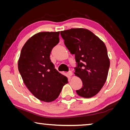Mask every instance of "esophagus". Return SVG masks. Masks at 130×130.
Segmentation results:
<instances>
[{
    "mask_svg": "<svg viewBox=\"0 0 130 130\" xmlns=\"http://www.w3.org/2000/svg\"><path fill=\"white\" fill-rule=\"evenodd\" d=\"M68 75H69V76H72V75H73V72H72V71H69V72H68Z\"/></svg>",
    "mask_w": 130,
    "mask_h": 130,
    "instance_id": "obj_1",
    "label": "esophagus"
}]
</instances>
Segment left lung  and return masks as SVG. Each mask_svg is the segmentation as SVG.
<instances>
[{"instance_id": "left-lung-1", "label": "left lung", "mask_w": 130, "mask_h": 130, "mask_svg": "<svg viewBox=\"0 0 130 130\" xmlns=\"http://www.w3.org/2000/svg\"><path fill=\"white\" fill-rule=\"evenodd\" d=\"M60 34L66 47L75 56L78 65L74 73L83 81L82 88L76 93L84 98L94 96L104 86L108 73L110 61L106 46L86 28H70Z\"/></svg>"}]
</instances>
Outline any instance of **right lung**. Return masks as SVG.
I'll use <instances>...</instances> for the list:
<instances>
[{"label":"right lung","instance_id":"add662e5","mask_svg":"<svg viewBox=\"0 0 130 130\" xmlns=\"http://www.w3.org/2000/svg\"><path fill=\"white\" fill-rule=\"evenodd\" d=\"M59 34L60 31L40 32L30 37L21 50L18 63L24 84L36 98L45 102L56 100L68 83L50 59L52 49L59 42Z\"/></svg>","mask_w":130,"mask_h":130}]
</instances>
